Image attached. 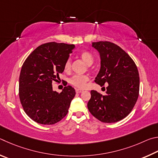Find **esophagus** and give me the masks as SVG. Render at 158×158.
Returning <instances> with one entry per match:
<instances>
[{
    "instance_id": "1",
    "label": "esophagus",
    "mask_w": 158,
    "mask_h": 158,
    "mask_svg": "<svg viewBox=\"0 0 158 158\" xmlns=\"http://www.w3.org/2000/svg\"><path fill=\"white\" fill-rule=\"evenodd\" d=\"M76 93H81V92H82V90L80 89H76Z\"/></svg>"
}]
</instances>
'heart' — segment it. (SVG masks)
<instances>
[{
  "instance_id": "obj_1",
  "label": "heart",
  "mask_w": 158,
  "mask_h": 158,
  "mask_svg": "<svg viewBox=\"0 0 158 158\" xmlns=\"http://www.w3.org/2000/svg\"><path fill=\"white\" fill-rule=\"evenodd\" d=\"M80 57L84 62L87 64V65H92L94 61V57L93 55L88 51H83L80 54ZM71 60L70 58H69L66 60L64 64V70L66 72H69L71 71ZM89 81V77L87 75H75L73 77H71L69 80L70 84L73 86L77 88H84L86 85L87 82Z\"/></svg>"
}]
</instances>
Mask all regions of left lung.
<instances>
[{
	"label": "left lung",
	"instance_id": "left-lung-1",
	"mask_svg": "<svg viewBox=\"0 0 158 158\" xmlns=\"http://www.w3.org/2000/svg\"><path fill=\"white\" fill-rule=\"evenodd\" d=\"M92 46L101 56V69L95 82L101 87L107 84V87L104 96L91 91L88 110L102 122H117L131 113L137 101L139 72L133 60L117 44L105 41L93 42Z\"/></svg>",
	"mask_w": 158,
	"mask_h": 158
}]
</instances>
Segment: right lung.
Listing matches in <instances>:
<instances>
[{"label": "right lung", "mask_w": 158, "mask_h": 158, "mask_svg": "<svg viewBox=\"0 0 158 158\" xmlns=\"http://www.w3.org/2000/svg\"><path fill=\"white\" fill-rule=\"evenodd\" d=\"M75 48L73 44L49 42L35 49L25 60L19 76V95L26 114L35 122L52 125L68 113L76 91L71 86L62 92L52 91L64 64Z\"/></svg>", "instance_id": "add662e5"}]
</instances>
